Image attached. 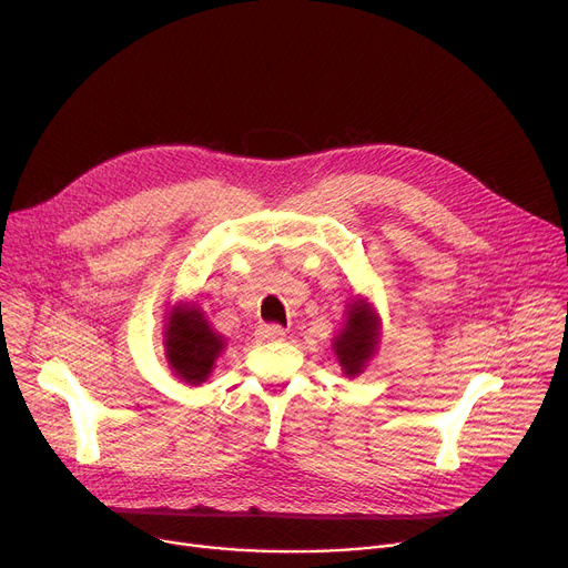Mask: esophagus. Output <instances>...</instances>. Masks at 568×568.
<instances>
[{
  "mask_svg": "<svg viewBox=\"0 0 568 568\" xmlns=\"http://www.w3.org/2000/svg\"><path fill=\"white\" fill-rule=\"evenodd\" d=\"M257 337H261L263 342H281L285 337V328L278 324H263L261 328H257Z\"/></svg>",
  "mask_w": 568,
  "mask_h": 568,
  "instance_id": "obj_1",
  "label": "esophagus"
}]
</instances>
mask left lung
<instances>
[{
	"label": "left lung",
	"mask_w": 568,
	"mask_h": 568,
	"mask_svg": "<svg viewBox=\"0 0 568 568\" xmlns=\"http://www.w3.org/2000/svg\"><path fill=\"white\" fill-rule=\"evenodd\" d=\"M376 331H378V320L357 301L351 307L346 328L335 339V353L339 357V365L346 376H357L363 372L367 359L374 355Z\"/></svg>",
	"instance_id": "left-lung-1"
}]
</instances>
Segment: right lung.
Returning <instances> with one entry per match:
<instances>
[{
  "instance_id": "add662e5",
  "label": "right lung",
  "mask_w": 568,
  "mask_h": 568,
  "mask_svg": "<svg viewBox=\"0 0 568 568\" xmlns=\"http://www.w3.org/2000/svg\"><path fill=\"white\" fill-rule=\"evenodd\" d=\"M165 348L174 374L190 385H199L213 372L224 344L196 307L183 305L176 307L168 322Z\"/></svg>"
}]
</instances>
